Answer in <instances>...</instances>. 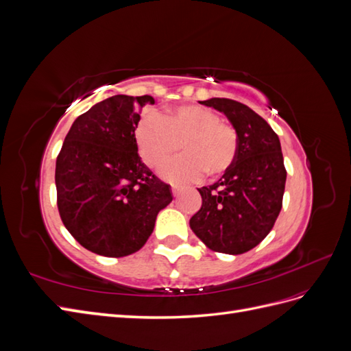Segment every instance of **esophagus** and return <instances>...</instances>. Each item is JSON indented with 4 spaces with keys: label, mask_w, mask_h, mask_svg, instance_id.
Instances as JSON below:
<instances>
[{
    "label": "esophagus",
    "mask_w": 351,
    "mask_h": 351,
    "mask_svg": "<svg viewBox=\"0 0 351 351\" xmlns=\"http://www.w3.org/2000/svg\"><path fill=\"white\" fill-rule=\"evenodd\" d=\"M171 192H173V195L177 197V196L180 195V192H182V189H180V187H173Z\"/></svg>",
    "instance_id": "obj_1"
}]
</instances>
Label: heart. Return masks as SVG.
Segmentation results:
<instances>
[{"label":"heart","instance_id":"obj_1","mask_svg":"<svg viewBox=\"0 0 351 351\" xmlns=\"http://www.w3.org/2000/svg\"><path fill=\"white\" fill-rule=\"evenodd\" d=\"M136 141L143 161L151 167L165 164L183 143L186 154L161 169V176L174 184L199 182L206 173L212 177L226 174L239 149L234 127L197 105L174 108L167 117L147 114L137 125Z\"/></svg>","mask_w":351,"mask_h":351}]
</instances>
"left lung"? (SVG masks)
I'll return each mask as SVG.
<instances>
[{"instance_id": "8db88e82", "label": "left lung", "mask_w": 351, "mask_h": 351, "mask_svg": "<svg viewBox=\"0 0 351 351\" xmlns=\"http://www.w3.org/2000/svg\"><path fill=\"white\" fill-rule=\"evenodd\" d=\"M199 104L224 114L239 137L236 161L217 183L197 189L190 228L214 252L241 254L269 234L282 208L287 171L277 133L247 105L227 98Z\"/></svg>"}]
</instances>
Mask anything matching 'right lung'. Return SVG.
Segmentation results:
<instances>
[{"instance_id":"right-lung-1","label":"right lung","mask_w":351,"mask_h":351,"mask_svg":"<svg viewBox=\"0 0 351 351\" xmlns=\"http://www.w3.org/2000/svg\"><path fill=\"white\" fill-rule=\"evenodd\" d=\"M149 95H114L77 117L56 164L62 224L84 249L123 258L143 247L156 215L173 200L137 154L139 110Z\"/></svg>"}]
</instances>
